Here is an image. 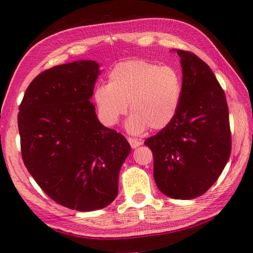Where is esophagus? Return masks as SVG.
Returning <instances> with one entry per match:
<instances>
[{"instance_id": "34e87169", "label": "esophagus", "mask_w": 253, "mask_h": 253, "mask_svg": "<svg viewBox=\"0 0 253 253\" xmlns=\"http://www.w3.org/2000/svg\"><path fill=\"white\" fill-rule=\"evenodd\" d=\"M127 140H128V142H129V144L131 146V148H137V147H139L141 144V141H139V140H137V139H135V138H127Z\"/></svg>"}]
</instances>
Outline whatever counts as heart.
<instances>
[{"instance_id":"b5f03b06","label":"heart","mask_w":253,"mask_h":253,"mask_svg":"<svg viewBox=\"0 0 253 253\" xmlns=\"http://www.w3.org/2000/svg\"><path fill=\"white\" fill-rule=\"evenodd\" d=\"M182 98V78L173 66L131 60L117 64L109 74V84L94 92L100 116L112 126L127 111V127L139 133L148 127L162 130L174 121Z\"/></svg>"}]
</instances>
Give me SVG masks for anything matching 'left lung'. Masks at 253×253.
Listing matches in <instances>:
<instances>
[{
	"label": "left lung",
	"mask_w": 253,
	"mask_h": 253,
	"mask_svg": "<svg viewBox=\"0 0 253 253\" xmlns=\"http://www.w3.org/2000/svg\"><path fill=\"white\" fill-rule=\"evenodd\" d=\"M182 67V98L168 127L144 144L153 153L158 188L173 199L202 196L215 182L232 151L226 96L206 62L176 50Z\"/></svg>",
	"instance_id": "8db88e82"
}]
</instances>
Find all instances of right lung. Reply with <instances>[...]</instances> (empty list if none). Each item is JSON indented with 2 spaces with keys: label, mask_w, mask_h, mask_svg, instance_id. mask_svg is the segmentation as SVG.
Returning <instances> with one entry per match:
<instances>
[{
  "label": "right lung",
  "mask_w": 253,
  "mask_h": 253,
  "mask_svg": "<svg viewBox=\"0 0 253 253\" xmlns=\"http://www.w3.org/2000/svg\"><path fill=\"white\" fill-rule=\"evenodd\" d=\"M99 64L78 61L40 73L18 112L21 157L52 200L82 212L103 209L118 191V174L130 146L102 125L90 101Z\"/></svg>",
  "instance_id": "obj_1"
}]
</instances>
